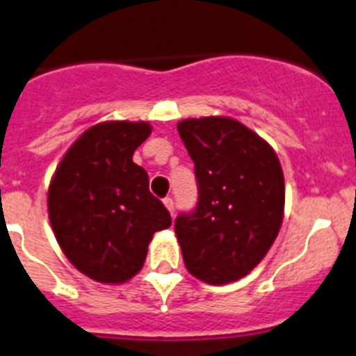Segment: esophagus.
Instances as JSON below:
<instances>
[{"label": "esophagus", "instance_id": "1", "mask_svg": "<svg viewBox=\"0 0 356 356\" xmlns=\"http://www.w3.org/2000/svg\"><path fill=\"white\" fill-rule=\"evenodd\" d=\"M163 204H165V207L168 209V212H170V214L174 216V212H175V204H174V198H172V197L163 198Z\"/></svg>", "mask_w": 356, "mask_h": 356}]
</instances>
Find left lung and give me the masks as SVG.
<instances>
[{"label":"left lung","instance_id":"obj_1","mask_svg":"<svg viewBox=\"0 0 356 356\" xmlns=\"http://www.w3.org/2000/svg\"><path fill=\"white\" fill-rule=\"evenodd\" d=\"M177 131L198 186L197 207L175 219L186 268L209 284L237 281L260 264L283 223L281 163L235 119H184Z\"/></svg>","mask_w":356,"mask_h":356}]
</instances>
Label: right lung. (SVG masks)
I'll return each mask as SVG.
<instances>
[{
    "label": "right lung",
    "mask_w": 356,
    "mask_h": 356,
    "mask_svg": "<svg viewBox=\"0 0 356 356\" xmlns=\"http://www.w3.org/2000/svg\"><path fill=\"white\" fill-rule=\"evenodd\" d=\"M149 135L142 121L92 126L68 149L49 186V219L63 253L98 283L131 279L152 235L172 225L149 191L147 172L133 163Z\"/></svg>",
    "instance_id": "1"
}]
</instances>
